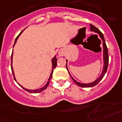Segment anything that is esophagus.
Wrapping results in <instances>:
<instances>
[{"instance_id":"1","label":"esophagus","mask_w":122,"mask_h":122,"mask_svg":"<svg viewBox=\"0 0 122 122\" xmlns=\"http://www.w3.org/2000/svg\"><path fill=\"white\" fill-rule=\"evenodd\" d=\"M58 55H59V56H64V53H63V52H62V51H58Z\"/></svg>"}]
</instances>
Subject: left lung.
Listing matches in <instances>:
<instances>
[{
  "mask_svg": "<svg viewBox=\"0 0 122 122\" xmlns=\"http://www.w3.org/2000/svg\"><path fill=\"white\" fill-rule=\"evenodd\" d=\"M90 30L92 31V32H94L95 33H97L98 36L100 37V38L101 39L102 41V47H103V62H104V66H103V69H102V71L101 74H100V76H99V78H97L96 79V80H95L94 81L92 82V83H80V82L76 81V80H74V78L72 77V76L71 75V74L69 72V70L67 69V60H66V67H67V69L69 73V75L71 76L72 79L74 81V83L78 85V86H80L81 87L83 88H88V87H92V86H94L96 85L99 83V81L101 80L103 78V77L105 75L106 72L107 71V67H108V63H109V55H108V50H107V48L106 46V41L105 39H104V37L103 34L101 32V31L99 30V29H97V27H95V26H93V25L90 24Z\"/></svg>",
  "mask_w": 122,
  "mask_h": 122,
  "instance_id": "1",
  "label": "left lung"
}]
</instances>
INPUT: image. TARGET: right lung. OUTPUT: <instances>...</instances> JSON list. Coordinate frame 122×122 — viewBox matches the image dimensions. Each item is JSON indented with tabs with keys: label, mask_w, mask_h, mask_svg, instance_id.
Listing matches in <instances>:
<instances>
[{
	"label": "right lung",
	"mask_w": 122,
	"mask_h": 122,
	"mask_svg": "<svg viewBox=\"0 0 122 122\" xmlns=\"http://www.w3.org/2000/svg\"><path fill=\"white\" fill-rule=\"evenodd\" d=\"M24 30H25V29H24ZM23 30L21 31V32L20 33V34H19L18 36L16 37V39H15L14 46H15V44H16V41L18 40V39L19 36H20L21 35V33L23 32ZM13 53H12V55H11V70H12V72H13V76H14V78H15V80L16 81V78H15V73H14V71H13V66H12V64H13ZM56 61H57V58H56V56H55L54 57L52 58V60H51V63H52V71H51V74H50V78H49V79H48V81H47V83H46V85H45L44 86H42V88H37V89H36V90H30V89H27V88H25L23 87V86H22L21 85H20L19 83H18V85L20 86L21 87L23 88L25 90H26V91L28 92H29V93H39V92H41L43 91L44 90H45L46 88L48 87V85H49V83H50V80L51 79V78H52V74H53V69H55V68L56 67Z\"/></svg>",
	"instance_id": "right-lung-1"
}]
</instances>
